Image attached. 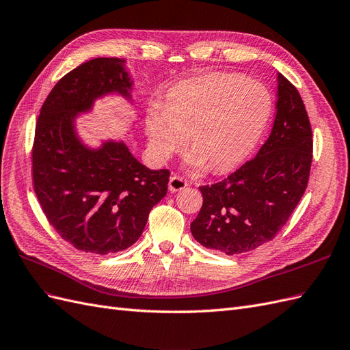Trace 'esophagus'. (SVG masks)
<instances>
[{"mask_svg": "<svg viewBox=\"0 0 350 350\" xmlns=\"http://www.w3.org/2000/svg\"><path fill=\"white\" fill-rule=\"evenodd\" d=\"M186 186H187V182L183 180L182 177H178V176H172V177H170V182H168V191L170 192L183 191Z\"/></svg>", "mask_w": 350, "mask_h": 350, "instance_id": "esophagus-1", "label": "esophagus"}]
</instances>
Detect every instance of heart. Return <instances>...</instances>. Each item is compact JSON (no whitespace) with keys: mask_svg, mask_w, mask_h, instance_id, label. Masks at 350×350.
Wrapping results in <instances>:
<instances>
[{"mask_svg":"<svg viewBox=\"0 0 350 350\" xmlns=\"http://www.w3.org/2000/svg\"><path fill=\"white\" fill-rule=\"evenodd\" d=\"M273 111V98L261 82L233 73H211L177 83L165 107L148 105L145 129L157 161H167L189 133L193 151L186 164L209 165L224 173L241 164L262 135Z\"/></svg>","mask_w":350,"mask_h":350,"instance_id":"heart-1","label":"heart"}]
</instances>
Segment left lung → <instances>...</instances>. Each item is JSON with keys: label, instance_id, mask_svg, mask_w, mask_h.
<instances>
[{"label": "left lung", "instance_id": "8db88e82", "mask_svg": "<svg viewBox=\"0 0 350 350\" xmlns=\"http://www.w3.org/2000/svg\"><path fill=\"white\" fill-rule=\"evenodd\" d=\"M277 82L274 124L256 157L223 182L199 187L204 204L191 232L208 249L237 255L273 241L305 193L311 123L297 89L280 73Z\"/></svg>", "mask_w": 350, "mask_h": 350}]
</instances>
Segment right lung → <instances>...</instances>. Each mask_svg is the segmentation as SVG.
Listing matches in <instances>:
<instances>
[{"label": "right lung", "mask_w": 350, "mask_h": 350, "mask_svg": "<svg viewBox=\"0 0 350 350\" xmlns=\"http://www.w3.org/2000/svg\"><path fill=\"white\" fill-rule=\"evenodd\" d=\"M126 59L99 57L59 79L38 117L32 149L33 187L57 233L79 251L107 255L141 237L148 215L167 195L168 170L141 164L123 141L91 148L76 118L96 99L120 95L132 103Z\"/></svg>", "instance_id": "obj_1"}]
</instances>
